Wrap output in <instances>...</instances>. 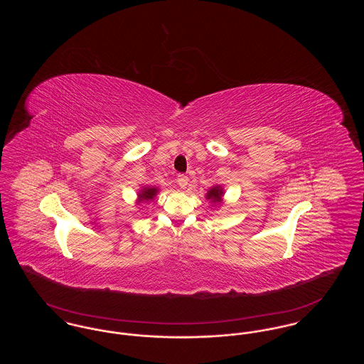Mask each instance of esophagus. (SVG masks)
<instances>
[{"label": "esophagus", "instance_id": "34e87169", "mask_svg": "<svg viewBox=\"0 0 364 364\" xmlns=\"http://www.w3.org/2000/svg\"><path fill=\"white\" fill-rule=\"evenodd\" d=\"M177 184L181 187V188H186L188 186V176L186 174H178L177 176Z\"/></svg>", "mask_w": 364, "mask_h": 364}]
</instances>
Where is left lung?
Returning a JSON list of instances; mask_svg holds the SVG:
<instances>
[{
  "label": "left lung",
  "mask_w": 364,
  "mask_h": 364,
  "mask_svg": "<svg viewBox=\"0 0 364 364\" xmlns=\"http://www.w3.org/2000/svg\"><path fill=\"white\" fill-rule=\"evenodd\" d=\"M223 196H224V190L220 186H215V187L210 188V191L206 193V198L213 203H221Z\"/></svg>",
  "instance_id": "8db88e82"
}]
</instances>
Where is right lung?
I'll list each match as a JSON object with an SVG mask.
<instances>
[{"mask_svg":"<svg viewBox=\"0 0 364 364\" xmlns=\"http://www.w3.org/2000/svg\"><path fill=\"white\" fill-rule=\"evenodd\" d=\"M156 193H158V188H156V187H144L138 193L139 202L151 200V199H154Z\"/></svg>","mask_w":364,"mask_h":364,"instance_id":"add662e5","label":"right lung"}]
</instances>
